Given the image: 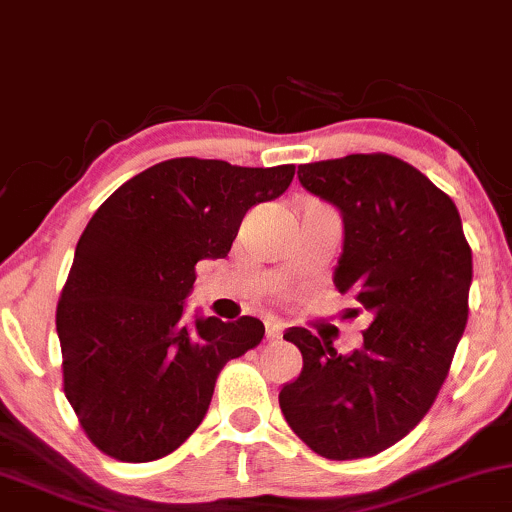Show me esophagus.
Masks as SVG:
<instances>
[{
    "mask_svg": "<svg viewBox=\"0 0 512 512\" xmlns=\"http://www.w3.org/2000/svg\"><path fill=\"white\" fill-rule=\"evenodd\" d=\"M281 331H283V324L276 322V319H267V322H264V334H267V341H276V338L281 336Z\"/></svg>",
    "mask_w": 512,
    "mask_h": 512,
    "instance_id": "esophagus-1",
    "label": "esophagus"
}]
</instances>
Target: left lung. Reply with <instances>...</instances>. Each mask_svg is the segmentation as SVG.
<instances>
[{"mask_svg": "<svg viewBox=\"0 0 512 512\" xmlns=\"http://www.w3.org/2000/svg\"><path fill=\"white\" fill-rule=\"evenodd\" d=\"M298 178L341 212L334 283L372 312V324L346 355L288 329L303 372L279 405L315 453L372 458L412 432L439 396L467 324L472 250L451 197L403 159L348 155L300 164Z\"/></svg>", "mask_w": 512, "mask_h": 512, "instance_id": "1", "label": "left lung"}]
</instances>
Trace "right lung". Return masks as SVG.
<instances>
[{
	"mask_svg": "<svg viewBox=\"0 0 512 512\" xmlns=\"http://www.w3.org/2000/svg\"><path fill=\"white\" fill-rule=\"evenodd\" d=\"M293 164L166 159L92 214L57 305L64 393L121 463H150L200 427L221 367L260 346L255 317L183 322L195 264L229 255L245 212L286 193Z\"/></svg>",
	"mask_w": 512,
	"mask_h": 512,
	"instance_id": "obj_1",
	"label": "right lung"
}]
</instances>
